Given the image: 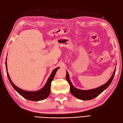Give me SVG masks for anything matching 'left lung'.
<instances>
[{"instance_id":"8db88e82","label":"left lung","mask_w":123,"mask_h":123,"mask_svg":"<svg viewBox=\"0 0 123 123\" xmlns=\"http://www.w3.org/2000/svg\"><path fill=\"white\" fill-rule=\"evenodd\" d=\"M115 71L116 67L114 69L113 74L111 76V77L106 83L99 86V87L97 88L92 89H88V90H82V89H79L75 88L74 86L73 85L70 80L69 75L67 71H66V72L67 73H66V80H67L69 83L70 91L71 93L73 96H74L75 97L79 99H81V100H89L97 97L98 95H100L102 92H104L105 89H107L109 87V86L110 85L111 83L113 80V79L114 78Z\"/></svg>"}]
</instances>
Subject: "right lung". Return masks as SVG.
Segmentation results:
<instances>
[{
    "instance_id": "add662e5",
    "label": "right lung",
    "mask_w": 123,
    "mask_h": 123,
    "mask_svg": "<svg viewBox=\"0 0 123 123\" xmlns=\"http://www.w3.org/2000/svg\"><path fill=\"white\" fill-rule=\"evenodd\" d=\"M6 74H7L9 80L15 90L24 98L27 99V100H29L35 101L44 100V99L48 97V96H49V94H50L51 92V82L53 81V80L54 79L55 75L56 74V72H57V70L59 68V67L56 68L52 72L50 76L49 77V79H48V80L46 81L45 84L41 89H39V90L37 91H28L23 90L22 89L19 88V87H17L15 85H14V84L12 82L8 72L7 64H6Z\"/></svg>"
}]
</instances>
